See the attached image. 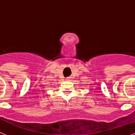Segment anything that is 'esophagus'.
Segmentation results:
<instances>
[{
    "label": "esophagus",
    "mask_w": 135,
    "mask_h": 135,
    "mask_svg": "<svg viewBox=\"0 0 135 135\" xmlns=\"http://www.w3.org/2000/svg\"><path fill=\"white\" fill-rule=\"evenodd\" d=\"M66 80H71V77H68V78H67Z\"/></svg>",
    "instance_id": "esophagus-1"
}]
</instances>
